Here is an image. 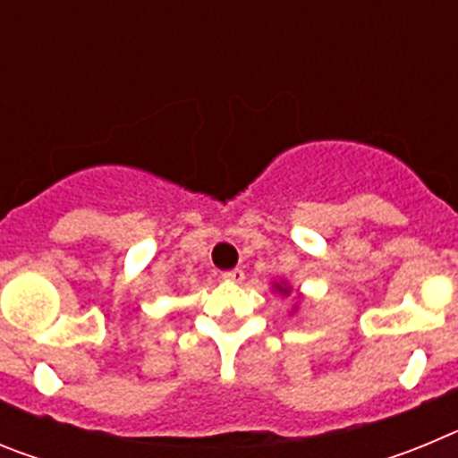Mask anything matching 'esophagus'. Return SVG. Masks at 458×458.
Instances as JSON below:
<instances>
[{"mask_svg": "<svg viewBox=\"0 0 458 458\" xmlns=\"http://www.w3.org/2000/svg\"><path fill=\"white\" fill-rule=\"evenodd\" d=\"M222 279H226V282H232V284H241L242 279H245V273H242L241 268L226 270V273H222Z\"/></svg>", "mask_w": 458, "mask_h": 458, "instance_id": "1", "label": "esophagus"}]
</instances>
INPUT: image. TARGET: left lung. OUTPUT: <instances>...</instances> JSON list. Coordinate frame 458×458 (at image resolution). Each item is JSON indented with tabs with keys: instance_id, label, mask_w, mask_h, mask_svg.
Masks as SVG:
<instances>
[{
	"instance_id": "8db88e82",
	"label": "left lung",
	"mask_w": 458,
	"mask_h": 458,
	"mask_svg": "<svg viewBox=\"0 0 458 458\" xmlns=\"http://www.w3.org/2000/svg\"><path fill=\"white\" fill-rule=\"evenodd\" d=\"M273 291H275V293L284 295V298H286V295H291V291H293V286H291L289 282H284V279H282V282H275ZM298 298H301V293H298ZM295 310H298V302H295L293 310H291V311H295Z\"/></svg>"
}]
</instances>
